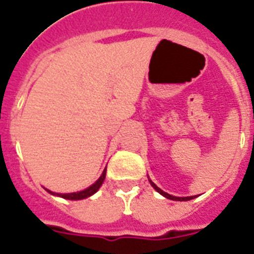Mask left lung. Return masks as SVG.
<instances>
[{"label":"left lung","instance_id":"8db88e82","mask_svg":"<svg viewBox=\"0 0 254 254\" xmlns=\"http://www.w3.org/2000/svg\"><path fill=\"white\" fill-rule=\"evenodd\" d=\"M149 181H150V180H149ZM150 184H151V186H153L154 189L157 190L158 192H160V194L163 195V196H166V198L172 199V200H180V201H183V200H190V199H194V196H184V198H180V196H173V195L167 194V192H164L163 190L159 189V188H158V186L153 183V181H150Z\"/></svg>","mask_w":254,"mask_h":254}]
</instances>
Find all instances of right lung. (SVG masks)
<instances>
[{
  "mask_svg": "<svg viewBox=\"0 0 254 254\" xmlns=\"http://www.w3.org/2000/svg\"><path fill=\"white\" fill-rule=\"evenodd\" d=\"M105 175H106V168H105V170H104V172H103V175H101V176H100V179L97 180V181L94 184V185H91L90 188H87V189L83 190V191L69 192V194H56V192L50 191V190H47V191H49L50 194L59 195V196H62V198H64V199H69V200H79V199L88 198V196H91V195L95 194V192H96L97 190L100 189V186L103 185L104 180H105Z\"/></svg>",
  "mask_w": 254,
  "mask_h": 254,
  "instance_id": "1",
  "label": "right lung"
}]
</instances>
